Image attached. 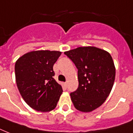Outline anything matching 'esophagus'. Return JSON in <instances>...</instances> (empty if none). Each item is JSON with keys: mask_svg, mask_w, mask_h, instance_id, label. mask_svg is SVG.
Masks as SVG:
<instances>
[{"mask_svg": "<svg viewBox=\"0 0 133 133\" xmlns=\"http://www.w3.org/2000/svg\"><path fill=\"white\" fill-rule=\"evenodd\" d=\"M63 87L66 89V88L67 87V83H63Z\"/></svg>", "mask_w": 133, "mask_h": 133, "instance_id": "1", "label": "esophagus"}]
</instances>
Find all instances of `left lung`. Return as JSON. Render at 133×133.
I'll use <instances>...</instances> for the list:
<instances>
[{
    "mask_svg": "<svg viewBox=\"0 0 133 133\" xmlns=\"http://www.w3.org/2000/svg\"><path fill=\"white\" fill-rule=\"evenodd\" d=\"M78 69V89L70 94L74 107L88 112L103 103L115 79V67L110 54L100 48L79 47L64 52Z\"/></svg>",
    "mask_w": 133,
    "mask_h": 133,
    "instance_id": "left-lung-1",
    "label": "left lung"
}]
</instances>
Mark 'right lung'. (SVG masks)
<instances>
[{"label": "right lung", "mask_w": 133, "mask_h": 133, "mask_svg": "<svg viewBox=\"0 0 133 133\" xmlns=\"http://www.w3.org/2000/svg\"><path fill=\"white\" fill-rule=\"evenodd\" d=\"M59 51L36 50L28 52L15 63L18 91L25 103L37 111L49 112L55 108L62 88L53 78V65Z\"/></svg>", "instance_id": "obj_1"}]
</instances>
